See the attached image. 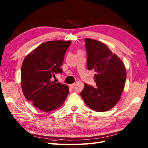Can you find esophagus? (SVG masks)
<instances>
[{
  "label": "esophagus",
  "instance_id": "1",
  "mask_svg": "<svg viewBox=\"0 0 148 148\" xmlns=\"http://www.w3.org/2000/svg\"><path fill=\"white\" fill-rule=\"evenodd\" d=\"M75 84H70L69 85V87L70 88H71V89H73L74 87H75Z\"/></svg>",
  "mask_w": 148,
  "mask_h": 148
}]
</instances>
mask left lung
<instances>
[{
  "mask_svg": "<svg viewBox=\"0 0 148 148\" xmlns=\"http://www.w3.org/2000/svg\"><path fill=\"white\" fill-rule=\"evenodd\" d=\"M84 41L87 68L95 71L96 86L85 83L80 95L92 110H109L120 100L127 78L126 69L120 58L105 44L90 38H86Z\"/></svg>",
  "mask_w": 148,
  "mask_h": 148,
  "instance_id": "left-lung-1",
  "label": "left lung"
}]
</instances>
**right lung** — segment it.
<instances>
[{
	"mask_svg": "<svg viewBox=\"0 0 148 148\" xmlns=\"http://www.w3.org/2000/svg\"><path fill=\"white\" fill-rule=\"evenodd\" d=\"M71 41L44 42L25 57L21 66V83L26 99L44 112L60 107L68 96L69 88L51 78L62 73L60 69Z\"/></svg>",
	"mask_w": 148,
	"mask_h": 148,
	"instance_id": "1",
	"label": "right lung"
}]
</instances>
